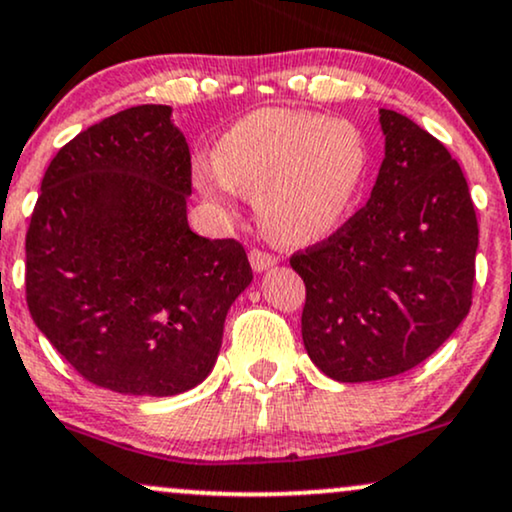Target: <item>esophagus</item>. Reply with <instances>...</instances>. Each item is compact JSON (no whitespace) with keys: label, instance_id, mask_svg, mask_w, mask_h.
I'll list each match as a JSON object with an SVG mask.
<instances>
[{"label":"esophagus","instance_id":"obj_1","mask_svg":"<svg viewBox=\"0 0 512 512\" xmlns=\"http://www.w3.org/2000/svg\"><path fill=\"white\" fill-rule=\"evenodd\" d=\"M250 264H252V269L257 271V274H262V271L274 267L276 257L269 255V252H262V250H250Z\"/></svg>","mask_w":512,"mask_h":512}]
</instances>
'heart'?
<instances>
[{
  "mask_svg": "<svg viewBox=\"0 0 512 512\" xmlns=\"http://www.w3.org/2000/svg\"><path fill=\"white\" fill-rule=\"evenodd\" d=\"M368 174L357 125L293 108L243 115L217 141L215 160H198L205 196L229 203L255 196L262 229L283 245H312L345 224Z\"/></svg>",
  "mask_w": 512,
  "mask_h": 512,
  "instance_id": "obj_1",
  "label": "heart"
}]
</instances>
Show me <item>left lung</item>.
I'll return each mask as SVG.
<instances>
[{
	"label": "left lung",
	"mask_w": 512,
	"mask_h": 512,
	"mask_svg": "<svg viewBox=\"0 0 512 512\" xmlns=\"http://www.w3.org/2000/svg\"><path fill=\"white\" fill-rule=\"evenodd\" d=\"M385 158L371 198L335 234L290 257L307 302L309 359L338 383H368L423 364L472 304L477 217L444 144L380 108Z\"/></svg>",
	"instance_id": "1"
}]
</instances>
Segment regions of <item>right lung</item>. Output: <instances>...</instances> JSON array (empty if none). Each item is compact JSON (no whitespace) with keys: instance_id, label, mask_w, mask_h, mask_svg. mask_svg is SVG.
I'll use <instances>...</instances> for the list:
<instances>
[{"instance_id":"1","label":"right lung","mask_w":512,"mask_h":512,"mask_svg":"<svg viewBox=\"0 0 512 512\" xmlns=\"http://www.w3.org/2000/svg\"><path fill=\"white\" fill-rule=\"evenodd\" d=\"M191 153L170 106L96 122L51 160L25 236L32 321L89 383L172 397L208 378L250 286L234 238L186 219Z\"/></svg>"}]
</instances>
